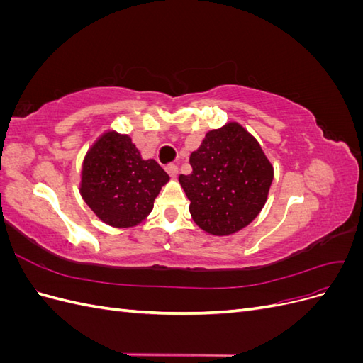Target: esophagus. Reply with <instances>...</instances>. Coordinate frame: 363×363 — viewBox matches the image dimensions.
<instances>
[{"mask_svg": "<svg viewBox=\"0 0 363 363\" xmlns=\"http://www.w3.org/2000/svg\"><path fill=\"white\" fill-rule=\"evenodd\" d=\"M164 169H167V172L171 175L172 179L177 177V174H179V168H177V164L169 163V164H167V167H164Z\"/></svg>", "mask_w": 363, "mask_h": 363, "instance_id": "obj_1", "label": "esophagus"}]
</instances>
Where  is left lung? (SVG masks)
<instances>
[{
	"mask_svg": "<svg viewBox=\"0 0 363 363\" xmlns=\"http://www.w3.org/2000/svg\"><path fill=\"white\" fill-rule=\"evenodd\" d=\"M179 182L195 224L208 235L228 236L247 227L265 206L274 169L256 138L238 123L206 133Z\"/></svg>",
	"mask_w": 363,
	"mask_h": 363,
	"instance_id": "left-lung-1",
	"label": "left lung"
}]
</instances>
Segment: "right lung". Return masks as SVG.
Listing matches in <instances>:
<instances>
[{
    "label": "right lung",
    "mask_w": 363,
    "mask_h": 363,
    "mask_svg": "<svg viewBox=\"0 0 363 363\" xmlns=\"http://www.w3.org/2000/svg\"><path fill=\"white\" fill-rule=\"evenodd\" d=\"M168 182L155 159H142L128 135L106 131L84 156L80 194L103 223L128 228L150 215Z\"/></svg>",
    "instance_id": "right-lung-1"
}]
</instances>
